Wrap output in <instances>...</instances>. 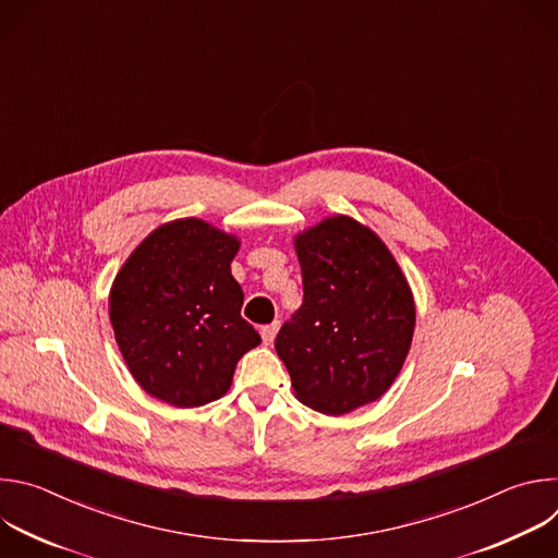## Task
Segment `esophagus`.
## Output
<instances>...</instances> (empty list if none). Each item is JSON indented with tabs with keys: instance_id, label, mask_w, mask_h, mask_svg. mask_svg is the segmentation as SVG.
Returning a JSON list of instances; mask_svg holds the SVG:
<instances>
[{
	"instance_id": "34e87169",
	"label": "esophagus",
	"mask_w": 558,
	"mask_h": 558,
	"mask_svg": "<svg viewBox=\"0 0 558 558\" xmlns=\"http://www.w3.org/2000/svg\"><path fill=\"white\" fill-rule=\"evenodd\" d=\"M278 323H271V325H267V327H263L260 329V336H263V342L265 344H271L274 342V338H276V333H278Z\"/></svg>"
}]
</instances>
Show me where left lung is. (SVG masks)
I'll return each mask as SVG.
<instances>
[{
    "label": "left lung",
    "mask_w": 558,
    "mask_h": 558,
    "mask_svg": "<svg viewBox=\"0 0 558 558\" xmlns=\"http://www.w3.org/2000/svg\"><path fill=\"white\" fill-rule=\"evenodd\" d=\"M304 300L276 338L298 400L325 415L390 388L415 331L411 287L379 235L331 216L295 235Z\"/></svg>",
    "instance_id": "1"
}]
</instances>
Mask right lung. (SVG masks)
Segmentation results:
<instances>
[{"label": "right lung", "instance_id": "obj_1", "mask_svg": "<svg viewBox=\"0 0 558 558\" xmlns=\"http://www.w3.org/2000/svg\"><path fill=\"white\" fill-rule=\"evenodd\" d=\"M241 241L201 218L156 227L110 289V323L138 386L156 400L194 409L222 397L241 360L260 344L243 320L231 276Z\"/></svg>", "mask_w": 558, "mask_h": 558}]
</instances>
